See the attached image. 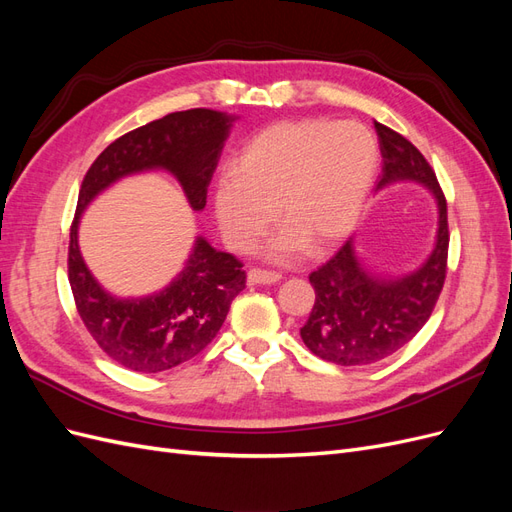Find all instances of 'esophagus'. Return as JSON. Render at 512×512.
Returning a JSON list of instances; mask_svg holds the SVG:
<instances>
[{
    "instance_id": "esophagus-1",
    "label": "esophagus",
    "mask_w": 512,
    "mask_h": 512,
    "mask_svg": "<svg viewBox=\"0 0 512 512\" xmlns=\"http://www.w3.org/2000/svg\"><path fill=\"white\" fill-rule=\"evenodd\" d=\"M280 280H282V275L277 271H265L258 267L247 271V282H252V284H277Z\"/></svg>"
}]
</instances>
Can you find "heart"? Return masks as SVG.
Here are the masks:
<instances>
[{
	"label": "heart",
	"instance_id": "obj_1",
	"mask_svg": "<svg viewBox=\"0 0 512 512\" xmlns=\"http://www.w3.org/2000/svg\"><path fill=\"white\" fill-rule=\"evenodd\" d=\"M378 170V143L354 121H282L245 145L215 188L222 237L250 250L277 218L286 226L269 241L277 260L331 250L346 239L365 207Z\"/></svg>",
	"mask_w": 512,
	"mask_h": 512
}]
</instances>
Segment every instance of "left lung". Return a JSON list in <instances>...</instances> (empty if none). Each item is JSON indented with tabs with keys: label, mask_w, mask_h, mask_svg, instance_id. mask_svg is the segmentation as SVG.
I'll list each match as a JSON object with an SVG mask.
<instances>
[{
	"label": "left lung",
	"mask_w": 512,
	"mask_h": 512,
	"mask_svg": "<svg viewBox=\"0 0 512 512\" xmlns=\"http://www.w3.org/2000/svg\"><path fill=\"white\" fill-rule=\"evenodd\" d=\"M374 126L382 153L376 188L395 181L425 185L438 203V235L423 265L397 280L367 273L356 258L352 239L309 275L316 303L301 339L322 361L344 367L378 363L406 346L429 320L446 280L448 218L436 173L408 138L378 121Z\"/></svg>",
	"instance_id": "obj_1"
}]
</instances>
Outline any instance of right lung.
Here are the masks:
<instances>
[{"label":"right lung","instance_id":"1","mask_svg":"<svg viewBox=\"0 0 512 512\" xmlns=\"http://www.w3.org/2000/svg\"><path fill=\"white\" fill-rule=\"evenodd\" d=\"M232 121L235 117L211 108L170 113L117 138L83 179L68 247L74 303L102 352L138 374L173 369L211 344L232 299L245 288L243 262L198 237L183 271L164 290L141 299H119L96 282L81 256L76 241L81 213L111 183L153 168L168 170L181 183L190 207L203 211Z\"/></svg>","mask_w":512,"mask_h":512}]
</instances>
